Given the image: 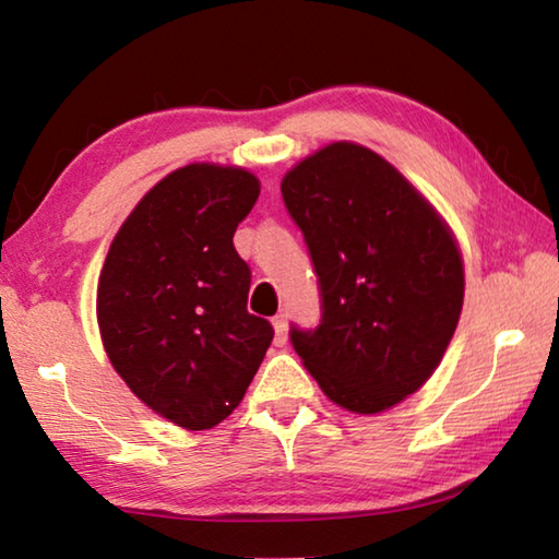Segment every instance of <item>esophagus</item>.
Segmentation results:
<instances>
[{
	"label": "esophagus",
	"instance_id": "34e87169",
	"mask_svg": "<svg viewBox=\"0 0 559 559\" xmlns=\"http://www.w3.org/2000/svg\"><path fill=\"white\" fill-rule=\"evenodd\" d=\"M273 330H276V345H286L288 340V318L278 313L276 318H273Z\"/></svg>",
	"mask_w": 559,
	"mask_h": 559
}]
</instances>
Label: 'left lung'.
Wrapping results in <instances>:
<instances>
[{"instance_id":"1","label":"left lung","mask_w":559,"mask_h":559,"mask_svg":"<svg viewBox=\"0 0 559 559\" xmlns=\"http://www.w3.org/2000/svg\"><path fill=\"white\" fill-rule=\"evenodd\" d=\"M308 243L320 325L290 343L330 400L377 414L437 370L459 325L463 261L437 210L384 157L333 143L283 177Z\"/></svg>"}]
</instances>
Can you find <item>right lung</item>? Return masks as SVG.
I'll list each match as a JSON object with an SVG mask.
<instances>
[{
  "label": "right lung",
  "instance_id": "obj_1",
  "mask_svg": "<svg viewBox=\"0 0 559 559\" xmlns=\"http://www.w3.org/2000/svg\"><path fill=\"white\" fill-rule=\"evenodd\" d=\"M259 192L241 167H179L138 202L103 263L96 310L110 365L189 431L239 406L273 340L269 320L246 310L251 269L234 249Z\"/></svg>",
  "mask_w": 559,
  "mask_h": 559
}]
</instances>
